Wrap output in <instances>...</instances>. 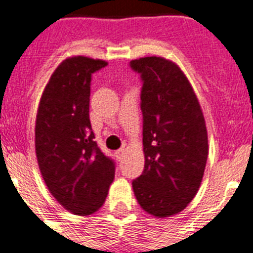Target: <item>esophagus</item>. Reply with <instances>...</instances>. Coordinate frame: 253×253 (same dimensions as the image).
<instances>
[{
	"instance_id": "obj_1",
	"label": "esophagus",
	"mask_w": 253,
	"mask_h": 253,
	"mask_svg": "<svg viewBox=\"0 0 253 253\" xmlns=\"http://www.w3.org/2000/svg\"><path fill=\"white\" fill-rule=\"evenodd\" d=\"M123 155H125V149H117V151L114 152V156H116L118 160H122Z\"/></svg>"
}]
</instances>
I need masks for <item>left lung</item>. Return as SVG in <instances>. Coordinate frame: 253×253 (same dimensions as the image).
<instances>
[{
  "instance_id": "1",
  "label": "left lung",
  "mask_w": 253,
  "mask_h": 253,
  "mask_svg": "<svg viewBox=\"0 0 253 253\" xmlns=\"http://www.w3.org/2000/svg\"><path fill=\"white\" fill-rule=\"evenodd\" d=\"M140 75L144 170L132 180L137 203L155 217L183 211L195 198L208 159L203 112L190 82L171 61L133 59Z\"/></svg>"
}]
</instances>
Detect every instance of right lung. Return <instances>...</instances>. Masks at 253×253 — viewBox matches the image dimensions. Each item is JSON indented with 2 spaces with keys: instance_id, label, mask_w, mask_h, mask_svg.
<instances>
[{
  "instance_id": "right-lung-1",
  "label": "right lung",
  "mask_w": 253,
  "mask_h": 253,
  "mask_svg": "<svg viewBox=\"0 0 253 253\" xmlns=\"http://www.w3.org/2000/svg\"><path fill=\"white\" fill-rule=\"evenodd\" d=\"M108 63L87 57L59 65L41 96L35 147L50 194L70 212L92 214L106 199L116 162L94 141L89 121L92 74Z\"/></svg>"
}]
</instances>
